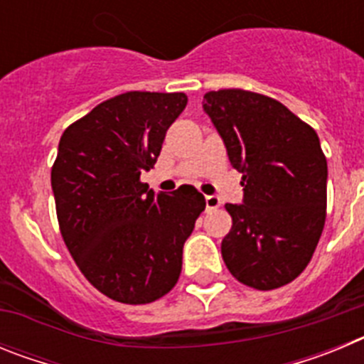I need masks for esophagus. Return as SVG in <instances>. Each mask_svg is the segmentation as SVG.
I'll list each match as a JSON object with an SVG mask.
<instances>
[{
  "instance_id": "obj_1",
  "label": "esophagus",
  "mask_w": 364,
  "mask_h": 364,
  "mask_svg": "<svg viewBox=\"0 0 364 364\" xmlns=\"http://www.w3.org/2000/svg\"><path fill=\"white\" fill-rule=\"evenodd\" d=\"M205 208H208V211L220 208V198L215 197V195H208V197H205Z\"/></svg>"
}]
</instances>
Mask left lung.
Returning <instances> with one entry per match:
<instances>
[{"label":"left lung","instance_id":"left-lung-1","mask_svg":"<svg viewBox=\"0 0 364 364\" xmlns=\"http://www.w3.org/2000/svg\"><path fill=\"white\" fill-rule=\"evenodd\" d=\"M204 111L242 173V204H226L233 226L222 240V259L250 288H281L306 268L323 233L328 166L319 136L259 92H205Z\"/></svg>","mask_w":364,"mask_h":364}]
</instances>
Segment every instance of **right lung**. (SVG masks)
Masks as SVG:
<instances>
[{"mask_svg": "<svg viewBox=\"0 0 364 364\" xmlns=\"http://www.w3.org/2000/svg\"><path fill=\"white\" fill-rule=\"evenodd\" d=\"M186 104L184 92H124L60 138L50 184L63 242L87 281L112 301H156L182 272L204 195L193 186L156 195L140 175L154 166Z\"/></svg>", "mask_w": 364, "mask_h": 364, "instance_id": "1", "label": "right lung"}]
</instances>
